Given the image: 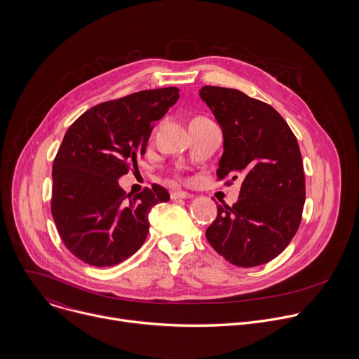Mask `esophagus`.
Listing matches in <instances>:
<instances>
[{
    "mask_svg": "<svg viewBox=\"0 0 359 359\" xmlns=\"http://www.w3.org/2000/svg\"><path fill=\"white\" fill-rule=\"evenodd\" d=\"M170 197L172 198H191L193 197V194L191 193H187V191H182V190H179V191H172L170 193Z\"/></svg>",
    "mask_w": 359,
    "mask_h": 359,
    "instance_id": "obj_1",
    "label": "esophagus"
}]
</instances>
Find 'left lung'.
<instances>
[{
  "label": "left lung",
  "instance_id": "obj_1",
  "mask_svg": "<svg viewBox=\"0 0 359 359\" xmlns=\"http://www.w3.org/2000/svg\"><path fill=\"white\" fill-rule=\"evenodd\" d=\"M200 96L224 136L217 180L230 186L241 179L238 200L217 208L208 241L237 267L266 264L290 244L302 217L305 176L297 137L271 105L237 89L208 85Z\"/></svg>",
  "mask_w": 359,
  "mask_h": 359
}]
</instances>
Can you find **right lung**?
<instances>
[{
    "instance_id": "add662e5",
    "label": "right lung",
    "mask_w": 359,
    "mask_h": 359,
    "mask_svg": "<svg viewBox=\"0 0 359 359\" xmlns=\"http://www.w3.org/2000/svg\"><path fill=\"white\" fill-rule=\"evenodd\" d=\"M177 99L175 86L135 92L88 109L67 130L53 165L50 213L76 259L109 267L144 243L149 212L169 193L155 183L126 194L118 179L137 169L151 123Z\"/></svg>"
}]
</instances>
